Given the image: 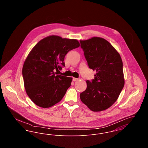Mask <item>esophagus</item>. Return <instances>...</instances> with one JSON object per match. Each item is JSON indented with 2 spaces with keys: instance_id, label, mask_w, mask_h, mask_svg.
<instances>
[{
  "instance_id": "1",
  "label": "esophagus",
  "mask_w": 148,
  "mask_h": 148,
  "mask_svg": "<svg viewBox=\"0 0 148 148\" xmlns=\"http://www.w3.org/2000/svg\"><path fill=\"white\" fill-rule=\"evenodd\" d=\"M78 80V79L77 78H75V77H73V80L74 81V82H75V81H77Z\"/></svg>"
}]
</instances>
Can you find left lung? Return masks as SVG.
<instances>
[{
    "instance_id": "obj_1",
    "label": "left lung",
    "mask_w": 148,
    "mask_h": 148,
    "mask_svg": "<svg viewBox=\"0 0 148 148\" xmlns=\"http://www.w3.org/2000/svg\"><path fill=\"white\" fill-rule=\"evenodd\" d=\"M80 42L89 68L97 71L92 82L86 80L80 99L93 112L104 110L116 101L124 85L121 58L103 38L93 37Z\"/></svg>"
}]
</instances>
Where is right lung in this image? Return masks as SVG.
Segmentation results:
<instances>
[{
  "instance_id": "1",
  "label": "right lung",
  "mask_w": 148,
  "mask_h": 148,
  "mask_svg": "<svg viewBox=\"0 0 148 148\" xmlns=\"http://www.w3.org/2000/svg\"><path fill=\"white\" fill-rule=\"evenodd\" d=\"M79 46L76 39L51 35L39 41L31 50L22 74L27 94L36 106L49 108L63 98L72 78L54 71L62 69L66 54Z\"/></svg>"
}]
</instances>
